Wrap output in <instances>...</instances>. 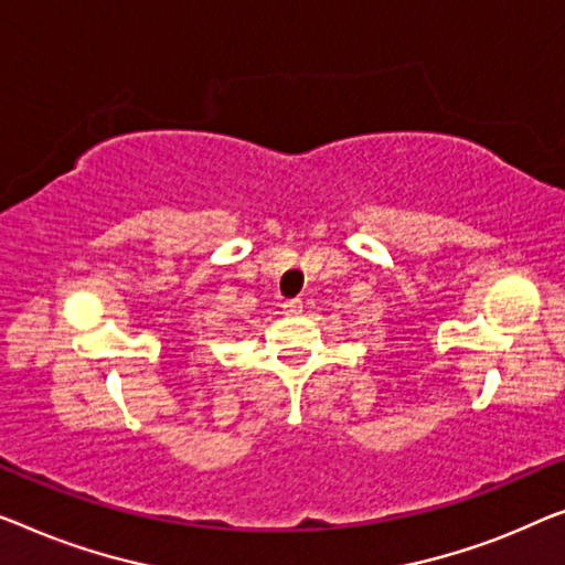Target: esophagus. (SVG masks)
<instances>
[{
    "mask_svg": "<svg viewBox=\"0 0 565 565\" xmlns=\"http://www.w3.org/2000/svg\"><path fill=\"white\" fill-rule=\"evenodd\" d=\"M301 307H305V305H301L299 299H286L284 301V315H299Z\"/></svg>",
    "mask_w": 565,
    "mask_h": 565,
    "instance_id": "obj_1",
    "label": "esophagus"
}]
</instances>
